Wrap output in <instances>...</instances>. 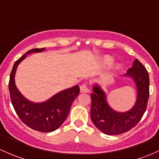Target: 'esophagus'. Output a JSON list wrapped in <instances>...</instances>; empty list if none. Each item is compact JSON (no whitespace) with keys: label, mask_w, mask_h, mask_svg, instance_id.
<instances>
[{"label":"esophagus","mask_w":159,"mask_h":159,"mask_svg":"<svg viewBox=\"0 0 159 159\" xmlns=\"http://www.w3.org/2000/svg\"><path fill=\"white\" fill-rule=\"evenodd\" d=\"M80 91L81 93H88L89 92V89L88 88V85L86 84H83L80 86Z\"/></svg>","instance_id":"obj_1"}]
</instances>
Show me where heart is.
Here are the masks:
<instances>
[{"instance_id": "obj_1", "label": "heart", "mask_w": 159, "mask_h": 159, "mask_svg": "<svg viewBox=\"0 0 159 159\" xmlns=\"http://www.w3.org/2000/svg\"><path fill=\"white\" fill-rule=\"evenodd\" d=\"M103 62L106 66H110L113 62V58L110 57L109 56H105L104 58H103Z\"/></svg>"}]
</instances>
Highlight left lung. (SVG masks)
<instances>
[{
	"label": "left lung",
	"instance_id": "left-lung-1",
	"mask_svg": "<svg viewBox=\"0 0 159 159\" xmlns=\"http://www.w3.org/2000/svg\"><path fill=\"white\" fill-rule=\"evenodd\" d=\"M123 76L131 78L136 88V101L128 111L118 112L111 108L101 85L93 86L91 118L100 131L106 135H119L131 129L140 121L146 110L149 97V76L143 65L135 59L133 66Z\"/></svg>",
	"mask_w": 159,
	"mask_h": 159
}]
</instances>
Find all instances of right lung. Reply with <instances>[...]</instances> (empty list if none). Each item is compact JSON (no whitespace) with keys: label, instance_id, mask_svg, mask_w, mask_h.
<instances>
[{"label":"right lung","instance_id":"right-lung-1","mask_svg":"<svg viewBox=\"0 0 159 159\" xmlns=\"http://www.w3.org/2000/svg\"><path fill=\"white\" fill-rule=\"evenodd\" d=\"M46 49H33L21 56L13 65L9 81V91L13 108L20 119L27 126L36 131L50 133L61 126L68 116L71 104L80 92L78 85L67 88L40 103L32 102L21 94L15 84V75L20 63L31 53Z\"/></svg>","mask_w":159,"mask_h":159}]
</instances>
